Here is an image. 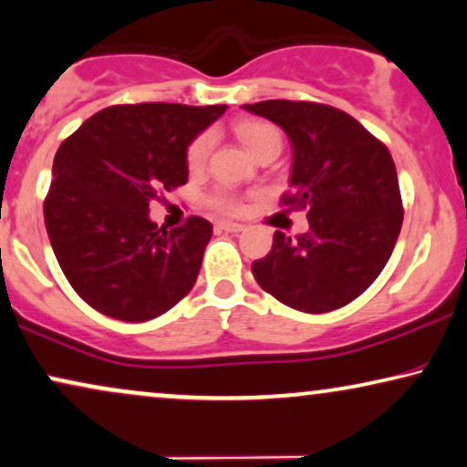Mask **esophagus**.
<instances>
[{"label": "esophagus", "instance_id": "obj_1", "mask_svg": "<svg viewBox=\"0 0 467 467\" xmlns=\"http://www.w3.org/2000/svg\"><path fill=\"white\" fill-rule=\"evenodd\" d=\"M214 227L219 229V232H227V234H238L244 229V225H240V223H232V221H216Z\"/></svg>", "mask_w": 467, "mask_h": 467}]
</instances>
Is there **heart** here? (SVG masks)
<instances>
[{
    "label": "heart",
    "instance_id": "heart-1",
    "mask_svg": "<svg viewBox=\"0 0 467 467\" xmlns=\"http://www.w3.org/2000/svg\"><path fill=\"white\" fill-rule=\"evenodd\" d=\"M235 132H238L242 143H244L255 156L259 152H264L265 148H272V145H278V148H281V132L268 122H240L235 126ZM212 141H214V139H212L210 132H203V135H199L195 141L189 145V150H186V162H189L191 171L203 169L205 161H208L210 156ZM210 203L214 205L216 210L227 212V214H235V212H240L242 208L240 199L235 197L232 191L225 189L216 191L214 195L210 197Z\"/></svg>",
    "mask_w": 467,
    "mask_h": 467
}]
</instances>
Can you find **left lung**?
I'll use <instances>...</instances> for the list:
<instances>
[{
	"label": "left lung",
	"instance_id": "obj_1",
	"mask_svg": "<svg viewBox=\"0 0 467 467\" xmlns=\"http://www.w3.org/2000/svg\"><path fill=\"white\" fill-rule=\"evenodd\" d=\"M246 111L281 126L292 143V192L308 232H275L253 276L283 305L328 313L365 292L390 259L403 223L397 169L384 143L352 115L319 102L262 100Z\"/></svg>",
	"mask_w": 467,
	"mask_h": 467
}]
</instances>
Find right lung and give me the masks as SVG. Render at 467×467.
I'll return each instance as SVG.
<instances>
[{
	"instance_id": "obj_1",
	"label": "right lung",
	"mask_w": 467,
	"mask_h": 467,
	"mask_svg": "<svg viewBox=\"0 0 467 467\" xmlns=\"http://www.w3.org/2000/svg\"><path fill=\"white\" fill-rule=\"evenodd\" d=\"M225 109L107 107L59 145L45 225L72 289L96 311L148 322L195 285L212 225L191 216L165 232L150 219V202L186 184V150Z\"/></svg>"
}]
</instances>
